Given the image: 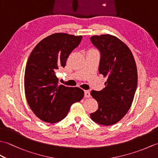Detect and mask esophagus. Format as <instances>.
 I'll return each mask as SVG.
<instances>
[{"instance_id":"obj_1","label":"esophagus","mask_w":158,"mask_h":158,"mask_svg":"<svg viewBox=\"0 0 158 158\" xmlns=\"http://www.w3.org/2000/svg\"><path fill=\"white\" fill-rule=\"evenodd\" d=\"M84 96L85 98H89L91 95H90V92L88 91V90H85L84 91Z\"/></svg>"}]
</instances>
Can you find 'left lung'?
I'll list each match as a JSON object with an SVG mask.
<instances>
[{"label": "left lung", "instance_id": "obj_1", "mask_svg": "<svg viewBox=\"0 0 158 158\" xmlns=\"http://www.w3.org/2000/svg\"><path fill=\"white\" fill-rule=\"evenodd\" d=\"M90 39L100 52L99 73L107 78L105 88L91 92L98 109L90 117L100 125H113L125 116L132 105L138 81L136 62L128 47L116 36L94 35Z\"/></svg>", "mask_w": 158, "mask_h": 158}]
</instances>
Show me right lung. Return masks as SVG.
<instances>
[{"instance_id": "1", "label": "right lung", "mask_w": 158, "mask_h": 158, "mask_svg": "<svg viewBox=\"0 0 158 158\" xmlns=\"http://www.w3.org/2000/svg\"><path fill=\"white\" fill-rule=\"evenodd\" d=\"M82 36L55 33L41 40L33 49L26 64L24 90L30 108L45 122L55 123L68 114L73 103L79 102L84 92L81 88L59 85L56 73L64 67Z\"/></svg>"}]
</instances>
